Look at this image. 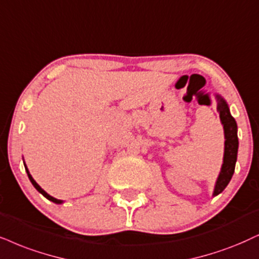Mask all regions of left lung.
<instances>
[{
  "label": "left lung",
  "mask_w": 259,
  "mask_h": 259,
  "mask_svg": "<svg viewBox=\"0 0 259 259\" xmlns=\"http://www.w3.org/2000/svg\"><path fill=\"white\" fill-rule=\"evenodd\" d=\"M218 112L220 113L221 122L224 124L225 129V155H224V163L219 176L217 185H215L214 196H217L225 190L226 186L230 183L232 176L234 173L235 161H237L238 154V135H237V123L235 119L232 117L228 109V105L226 101L218 96Z\"/></svg>",
  "instance_id": "obj_1"
}]
</instances>
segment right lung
Here are the masks:
<instances>
[{
	"instance_id": "add662e5",
	"label": "right lung",
	"mask_w": 259,
	"mask_h": 259,
	"mask_svg": "<svg viewBox=\"0 0 259 259\" xmlns=\"http://www.w3.org/2000/svg\"><path fill=\"white\" fill-rule=\"evenodd\" d=\"M25 167H26V166H25ZM26 171H27V175H28V178H29V181H31V183H32V184H33V186H34V188H35V189H37V190H38V191H39V192H40V194H41L42 196H45V197H47L48 199H50V201H52V202H55V203H61V202H62V201H61V199H57V198L52 197V196H50V195H49V194H47V192H45V191H44V190H42V189L40 188V186H39V185L37 184V183H35V181H34V179H33V178H32V176H31V175H29V172H28V169H27V168H26Z\"/></svg>"
}]
</instances>
